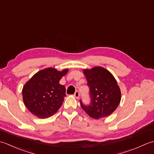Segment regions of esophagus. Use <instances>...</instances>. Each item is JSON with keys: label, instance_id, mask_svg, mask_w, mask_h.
Returning a JSON list of instances; mask_svg holds the SVG:
<instances>
[{"label": "esophagus", "instance_id": "34e87169", "mask_svg": "<svg viewBox=\"0 0 154 154\" xmlns=\"http://www.w3.org/2000/svg\"><path fill=\"white\" fill-rule=\"evenodd\" d=\"M73 95H74V97H75V98H76V99H79V96H80V93H79V91H77L76 92H75V93H74Z\"/></svg>", "mask_w": 154, "mask_h": 154}]
</instances>
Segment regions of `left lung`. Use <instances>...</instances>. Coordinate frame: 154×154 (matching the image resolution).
I'll list each match as a JSON object with an SVG mask.
<instances>
[{
    "label": "left lung",
    "instance_id": "1",
    "mask_svg": "<svg viewBox=\"0 0 154 154\" xmlns=\"http://www.w3.org/2000/svg\"><path fill=\"white\" fill-rule=\"evenodd\" d=\"M89 87L91 104L81 106L88 115L95 119L109 116L120 104V89L112 73L102 67L84 69Z\"/></svg>",
    "mask_w": 154,
    "mask_h": 154
}]
</instances>
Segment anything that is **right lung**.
<instances>
[{
	"label": "right lung",
	"mask_w": 154,
	"mask_h": 154,
	"mask_svg": "<svg viewBox=\"0 0 154 154\" xmlns=\"http://www.w3.org/2000/svg\"><path fill=\"white\" fill-rule=\"evenodd\" d=\"M68 69L57 71L48 67L37 72L22 89V97L28 110L40 119H47L57 112L64 100L65 87L60 81Z\"/></svg>",
	"instance_id": "1"
}]
</instances>
